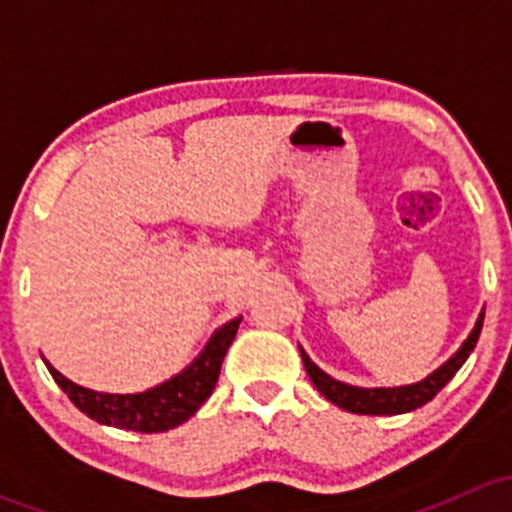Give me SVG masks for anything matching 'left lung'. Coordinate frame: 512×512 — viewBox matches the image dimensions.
<instances>
[{
	"label": "left lung",
	"instance_id": "obj_1",
	"mask_svg": "<svg viewBox=\"0 0 512 512\" xmlns=\"http://www.w3.org/2000/svg\"><path fill=\"white\" fill-rule=\"evenodd\" d=\"M483 317L485 312H480L476 327L468 334L466 342L461 344L456 354L446 361V364L438 366L433 374H428L426 379L416 381V384L409 386H394V389H361V386H349L342 384V381L332 379L329 374H324L312 359H309L307 352L299 347V354H302L304 369H307L309 379L317 386L319 394L327 401H332L334 406L344 411H352V414H369V416H394V414H406V411H414L418 406L428 404L448 381L456 376V371L466 364V359L471 356L473 349H476L480 329H483Z\"/></svg>",
	"mask_w": 512,
	"mask_h": 512
}]
</instances>
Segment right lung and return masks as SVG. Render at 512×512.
Wrapping results in <instances>:
<instances>
[{"label":"right lung","instance_id":"1","mask_svg":"<svg viewBox=\"0 0 512 512\" xmlns=\"http://www.w3.org/2000/svg\"><path fill=\"white\" fill-rule=\"evenodd\" d=\"M240 322L242 317L223 324L210 337L203 352L195 356L193 364L185 366L173 379L141 391V394H101V391L84 389V386L74 384L64 374H59L49 361H44V364L49 366V374L54 376L61 391L69 396L71 404L94 421L141 433L170 431V428L188 421L213 394L220 366H223V359L232 339H235Z\"/></svg>","mask_w":512,"mask_h":512}]
</instances>
